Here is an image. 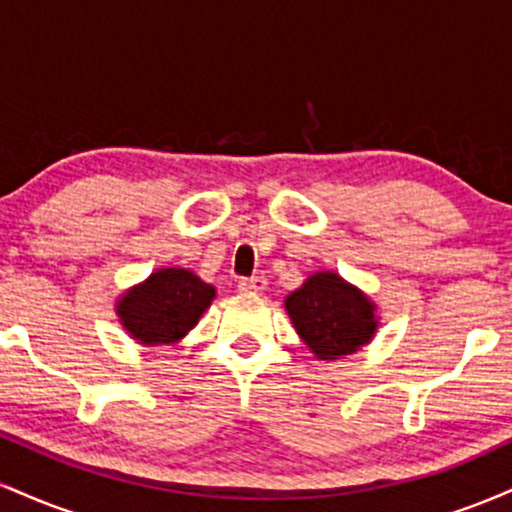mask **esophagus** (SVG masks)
Masks as SVG:
<instances>
[{"mask_svg": "<svg viewBox=\"0 0 512 512\" xmlns=\"http://www.w3.org/2000/svg\"><path fill=\"white\" fill-rule=\"evenodd\" d=\"M238 289L243 293H262L267 289V279L264 276H248V279L238 281Z\"/></svg>", "mask_w": 512, "mask_h": 512, "instance_id": "obj_1", "label": "esophagus"}]
</instances>
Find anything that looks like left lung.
Here are the masks:
<instances>
[{"label":"left lung","mask_w":512,"mask_h":512,"mask_svg":"<svg viewBox=\"0 0 512 512\" xmlns=\"http://www.w3.org/2000/svg\"><path fill=\"white\" fill-rule=\"evenodd\" d=\"M293 327L320 361L356 354L378 330L375 303L334 272H315L286 298Z\"/></svg>","instance_id":"8db88e82"}]
</instances>
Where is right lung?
<instances>
[{"label": "right lung", "instance_id": "right-lung-1", "mask_svg": "<svg viewBox=\"0 0 512 512\" xmlns=\"http://www.w3.org/2000/svg\"><path fill=\"white\" fill-rule=\"evenodd\" d=\"M214 296V286L190 269H158L144 284L122 293L117 317L139 344H175L197 325Z\"/></svg>", "mask_w": 512, "mask_h": 512}]
</instances>
